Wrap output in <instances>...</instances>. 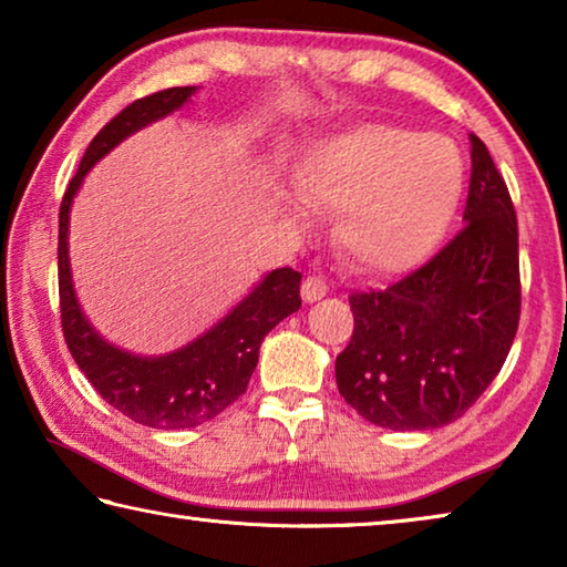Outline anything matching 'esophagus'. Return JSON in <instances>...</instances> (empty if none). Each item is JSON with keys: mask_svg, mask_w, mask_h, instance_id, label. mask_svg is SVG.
Wrapping results in <instances>:
<instances>
[{"mask_svg": "<svg viewBox=\"0 0 567 567\" xmlns=\"http://www.w3.org/2000/svg\"><path fill=\"white\" fill-rule=\"evenodd\" d=\"M324 295H328V282H324L322 277H318V275L305 277V282H302V300L305 302L322 300Z\"/></svg>", "mask_w": 567, "mask_h": 567, "instance_id": "obj_1", "label": "esophagus"}]
</instances>
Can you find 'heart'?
I'll list each match as a JSON object with an SVG mask.
<instances>
[{
    "instance_id": "b5f03b06",
    "label": "heart",
    "mask_w": 567,
    "mask_h": 567,
    "mask_svg": "<svg viewBox=\"0 0 567 567\" xmlns=\"http://www.w3.org/2000/svg\"><path fill=\"white\" fill-rule=\"evenodd\" d=\"M463 157L450 140L368 124L315 147L295 187L315 209L338 213V243L370 272H402L443 243L463 197ZM295 215L305 213L295 207Z\"/></svg>"
}]
</instances>
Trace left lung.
Masks as SVG:
<instances>
[{
    "mask_svg": "<svg viewBox=\"0 0 567 567\" xmlns=\"http://www.w3.org/2000/svg\"><path fill=\"white\" fill-rule=\"evenodd\" d=\"M465 225L385 290L352 292L354 330L338 354L340 395L390 430H430L475 405L520 322V257L511 192L480 137Z\"/></svg>",
    "mask_w": 567,
    "mask_h": 567,
    "instance_id": "obj_1",
    "label": "left lung"
}]
</instances>
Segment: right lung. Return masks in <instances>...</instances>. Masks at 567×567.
<instances>
[{
	"instance_id": "right-lung-1",
	"label": "right lung",
	"mask_w": 567,
	"mask_h": 567,
	"mask_svg": "<svg viewBox=\"0 0 567 567\" xmlns=\"http://www.w3.org/2000/svg\"><path fill=\"white\" fill-rule=\"evenodd\" d=\"M192 92L195 87H169L134 100L94 134L80 169L62 197L60 239H56L62 332L74 362L114 410L140 425L159 430L195 427L199 422L217 417L239 395H245L265 334L302 305V275L292 267H280L267 275L203 338L162 358H134L130 352L112 348L84 320L72 290L70 255H66V225H70V207L76 189L94 162L117 147L132 132L179 110Z\"/></svg>"
}]
</instances>
